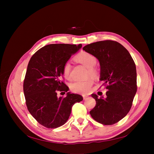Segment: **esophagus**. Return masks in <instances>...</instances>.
Returning a JSON list of instances; mask_svg holds the SVG:
<instances>
[{"instance_id":"esophagus-1","label":"esophagus","mask_w":154,"mask_h":154,"mask_svg":"<svg viewBox=\"0 0 154 154\" xmlns=\"http://www.w3.org/2000/svg\"><path fill=\"white\" fill-rule=\"evenodd\" d=\"M83 100H86L87 98H88V96L86 95H83Z\"/></svg>"}]
</instances>
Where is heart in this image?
Masks as SVG:
<instances>
[{"mask_svg": "<svg viewBox=\"0 0 154 154\" xmlns=\"http://www.w3.org/2000/svg\"><path fill=\"white\" fill-rule=\"evenodd\" d=\"M75 60L78 62L82 63L83 66L88 68L87 76L95 78L97 75V72L94 67L96 63V58L94 55L83 51L79 53L75 57ZM71 64L69 62H66L63 65L62 68V74L65 78L67 80L71 79ZM93 80L91 78H88L85 81H78L72 83L70 85L71 90L76 93L80 94H86L90 91L91 88L93 85Z\"/></svg>", "mask_w": 154, "mask_h": 154, "instance_id": "obj_1", "label": "heart"}]
</instances>
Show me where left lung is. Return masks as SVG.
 Segmentation results:
<instances>
[{
  "mask_svg": "<svg viewBox=\"0 0 154 154\" xmlns=\"http://www.w3.org/2000/svg\"><path fill=\"white\" fill-rule=\"evenodd\" d=\"M83 50L98 59L100 81L106 85L105 97L91 94L96 104L90 111L92 118L105 125L118 123L131 109L137 92L136 64L131 55L118 42L106 40L84 46Z\"/></svg>",
  "mask_w": 154,
  "mask_h": 154,
  "instance_id": "8db88e82",
  "label": "left lung"
}]
</instances>
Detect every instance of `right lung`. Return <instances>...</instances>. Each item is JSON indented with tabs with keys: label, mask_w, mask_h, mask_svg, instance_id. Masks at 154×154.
Instances as JSON below:
<instances>
[{
	"label": "right lung",
	"mask_w": 154,
	"mask_h": 154,
	"mask_svg": "<svg viewBox=\"0 0 154 154\" xmlns=\"http://www.w3.org/2000/svg\"><path fill=\"white\" fill-rule=\"evenodd\" d=\"M82 44H55L42 48L32 56L23 84L27 108L40 125L56 128L68 120L73 105L83 100L81 95L67 92L62 80V68Z\"/></svg>",
	"instance_id": "obj_1"
}]
</instances>
